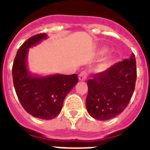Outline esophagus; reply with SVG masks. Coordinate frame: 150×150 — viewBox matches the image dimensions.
<instances>
[{
	"label": "esophagus",
	"instance_id": "esophagus-1",
	"mask_svg": "<svg viewBox=\"0 0 150 150\" xmlns=\"http://www.w3.org/2000/svg\"><path fill=\"white\" fill-rule=\"evenodd\" d=\"M88 72L86 71V70L81 72L80 74H79V80L80 81H85L87 77H88Z\"/></svg>",
	"mask_w": 150,
	"mask_h": 150
}]
</instances>
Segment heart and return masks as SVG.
<instances>
[{
  "label": "heart",
  "instance_id": "1",
  "mask_svg": "<svg viewBox=\"0 0 150 150\" xmlns=\"http://www.w3.org/2000/svg\"><path fill=\"white\" fill-rule=\"evenodd\" d=\"M107 51L108 50L106 47H103V48H101V49L99 50V54L103 55V54H105V53L107 52ZM111 63H112V60H111V59H106L104 62L101 63L100 66H99V69H100V70H105V69H106L108 67H110V65H111Z\"/></svg>",
  "mask_w": 150,
  "mask_h": 150
}]
</instances>
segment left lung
I'll list each match as a JSON object with an SVG mask.
<instances>
[{"label": "left lung", "instance_id": "left-lung-1", "mask_svg": "<svg viewBox=\"0 0 150 150\" xmlns=\"http://www.w3.org/2000/svg\"><path fill=\"white\" fill-rule=\"evenodd\" d=\"M136 78L134 54L129 59L95 74L93 79L88 81L86 107L88 113L98 120H107L121 113L129 104Z\"/></svg>", "mask_w": 150, "mask_h": 150}]
</instances>
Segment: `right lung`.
Here are the masks:
<instances>
[{"mask_svg":"<svg viewBox=\"0 0 150 150\" xmlns=\"http://www.w3.org/2000/svg\"><path fill=\"white\" fill-rule=\"evenodd\" d=\"M47 38L40 33L29 38L18 48L12 67V78L16 95L24 110L33 117L52 120L62 110L67 94L78 82L76 74L34 76L26 67L29 48Z\"/></svg>","mask_w":150,"mask_h":150,"instance_id":"obj_1","label":"right lung"}]
</instances>
